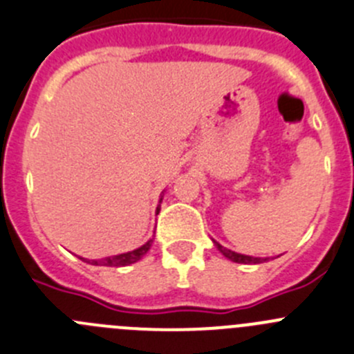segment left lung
<instances>
[{"mask_svg": "<svg viewBox=\"0 0 354 354\" xmlns=\"http://www.w3.org/2000/svg\"><path fill=\"white\" fill-rule=\"evenodd\" d=\"M214 246L220 250V253H222L223 257H227L229 260H232V262L236 263H262V262H267V259H260V257H250V255H241V253H236L232 252V250H227V248H223L222 244L216 243V241H213Z\"/></svg>", "mask_w": 354, "mask_h": 354, "instance_id": "8db88e82", "label": "left lung"}]
</instances>
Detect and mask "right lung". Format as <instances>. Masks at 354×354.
<instances>
[{
  "instance_id": "add662e5",
  "label": "right lung",
  "mask_w": 354,
  "mask_h": 354,
  "mask_svg": "<svg viewBox=\"0 0 354 354\" xmlns=\"http://www.w3.org/2000/svg\"><path fill=\"white\" fill-rule=\"evenodd\" d=\"M160 203H162V197H160ZM158 211H160V204H158V207H157V213ZM151 243H153V239H150L148 243H145L143 246L138 248V250H132V252H127V253H120V255H115V257H108V259H101V260L82 259V260L87 263H92V266H106V267L131 266V263L138 262V260H141L145 255H147V252L150 250Z\"/></svg>"
}]
</instances>
